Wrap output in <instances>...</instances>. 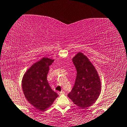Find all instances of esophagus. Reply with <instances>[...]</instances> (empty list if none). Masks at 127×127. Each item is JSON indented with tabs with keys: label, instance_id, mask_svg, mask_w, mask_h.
<instances>
[{
	"label": "esophagus",
	"instance_id": "obj_1",
	"mask_svg": "<svg viewBox=\"0 0 127 127\" xmlns=\"http://www.w3.org/2000/svg\"><path fill=\"white\" fill-rule=\"evenodd\" d=\"M65 94V92H64V91H62L61 92L59 93L60 95H62V94Z\"/></svg>",
	"mask_w": 127,
	"mask_h": 127
}]
</instances>
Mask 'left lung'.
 <instances>
[{
    "label": "left lung",
    "mask_w": 127,
    "mask_h": 127,
    "mask_svg": "<svg viewBox=\"0 0 127 127\" xmlns=\"http://www.w3.org/2000/svg\"><path fill=\"white\" fill-rule=\"evenodd\" d=\"M77 74L75 85L68 97L82 109L93 104L101 92V82L97 71L86 56L79 52L72 59Z\"/></svg>",
    "instance_id": "obj_1"
}]
</instances>
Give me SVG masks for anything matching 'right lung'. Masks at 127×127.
<instances>
[{
    "mask_svg": "<svg viewBox=\"0 0 127 127\" xmlns=\"http://www.w3.org/2000/svg\"><path fill=\"white\" fill-rule=\"evenodd\" d=\"M54 60L42 58L33 64L25 73L22 87L25 97L37 110L42 111L49 108L58 94L49 86L47 78L49 65Z\"/></svg>",
    "mask_w": 127,
    "mask_h": 127,
    "instance_id": "1",
    "label": "right lung"
}]
</instances>
